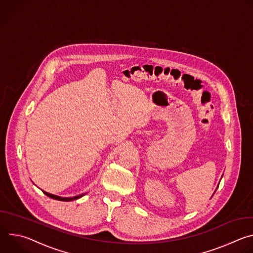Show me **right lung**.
<instances>
[{
    "instance_id": "right-lung-1",
    "label": "right lung",
    "mask_w": 253,
    "mask_h": 253,
    "mask_svg": "<svg viewBox=\"0 0 253 253\" xmlns=\"http://www.w3.org/2000/svg\"><path fill=\"white\" fill-rule=\"evenodd\" d=\"M44 194H46L47 196H49L50 198H53L55 200H60V201H72V200H76V199H79L81 198L82 196L85 195V193L83 194H80V195H77V196H74V197H61V196H57V195H54V194H51V193H48L46 191H43Z\"/></svg>"
}]
</instances>
